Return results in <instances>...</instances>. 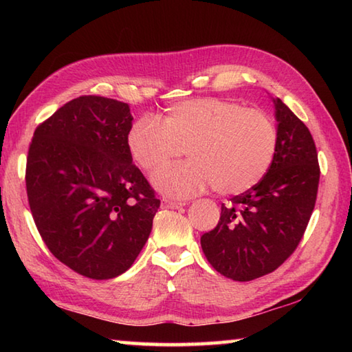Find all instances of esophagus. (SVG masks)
Segmentation results:
<instances>
[{
  "mask_svg": "<svg viewBox=\"0 0 352 352\" xmlns=\"http://www.w3.org/2000/svg\"><path fill=\"white\" fill-rule=\"evenodd\" d=\"M184 203H182V201H172V199H168V198H163L162 199V207L164 208H178V207H183Z\"/></svg>",
  "mask_w": 352,
  "mask_h": 352,
  "instance_id": "obj_1",
  "label": "esophagus"
}]
</instances>
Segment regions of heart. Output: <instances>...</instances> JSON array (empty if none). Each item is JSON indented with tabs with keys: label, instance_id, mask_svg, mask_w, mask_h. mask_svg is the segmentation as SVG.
<instances>
[{
	"label": "heart",
	"instance_id": "heart-1",
	"mask_svg": "<svg viewBox=\"0 0 352 352\" xmlns=\"http://www.w3.org/2000/svg\"><path fill=\"white\" fill-rule=\"evenodd\" d=\"M126 146L148 174L166 168L186 151L190 162L153 178L164 195L188 198L210 186L221 195H237L256 186L271 168L278 129L261 110L221 98H197L170 106L163 122L139 118L126 134Z\"/></svg>",
	"mask_w": 352,
	"mask_h": 352
}]
</instances>
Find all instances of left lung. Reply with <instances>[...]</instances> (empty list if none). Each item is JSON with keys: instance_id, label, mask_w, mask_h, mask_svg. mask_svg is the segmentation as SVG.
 Wrapping results in <instances>:
<instances>
[{"instance_id": "1", "label": "left lung", "mask_w": 352, "mask_h": 352, "mask_svg": "<svg viewBox=\"0 0 352 352\" xmlns=\"http://www.w3.org/2000/svg\"><path fill=\"white\" fill-rule=\"evenodd\" d=\"M278 146L266 175L221 207L218 226L201 236L216 271L234 281L274 272L301 242L315 208L319 164L307 126L280 98L274 100Z\"/></svg>"}]
</instances>
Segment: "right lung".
<instances>
[{
    "label": "right lung",
    "mask_w": 352,
    "mask_h": 352,
    "mask_svg": "<svg viewBox=\"0 0 352 352\" xmlns=\"http://www.w3.org/2000/svg\"><path fill=\"white\" fill-rule=\"evenodd\" d=\"M126 102L85 95L37 126L25 184L30 210L57 260L92 280L124 274L146 243L160 207L133 164Z\"/></svg>",
    "instance_id": "obj_1"
}]
</instances>
